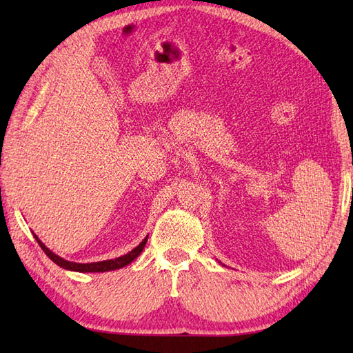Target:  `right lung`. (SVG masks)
Masks as SVG:
<instances>
[{
    "instance_id": "right-lung-1",
    "label": "right lung",
    "mask_w": 353,
    "mask_h": 353,
    "mask_svg": "<svg viewBox=\"0 0 353 353\" xmlns=\"http://www.w3.org/2000/svg\"><path fill=\"white\" fill-rule=\"evenodd\" d=\"M34 238H36L37 244L41 245V249L45 252V254H47V256L52 262H54V264H57L59 267L66 268V270H71V272H80V273H100V272H110V270H118V268H123L125 265H129L130 262L134 258H138L139 254H141V252L144 250L148 236H145L144 239H142V243L138 247H134L132 252L123 254V256L115 258V259L100 261V262H89V264H79V262H71V261H66V259H63L61 256H57V254L52 253L48 249V247H45V244L36 235H34Z\"/></svg>"
}]
</instances>
